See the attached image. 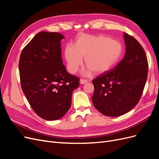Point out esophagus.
Wrapping results in <instances>:
<instances>
[{"label": "esophagus", "mask_w": 159, "mask_h": 159, "mask_svg": "<svg viewBox=\"0 0 159 159\" xmlns=\"http://www.w3.org/2000/svg\"><path fill=\"white\" fill-rule=\"evenodd\" d=\"M80 84H81V85L85 84H86V83H88V80L81 79V80H80Z\"/></svg>", "instance_id": "34e87169"}]
</instances>
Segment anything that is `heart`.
Listing matches in <instances>:
<instances>
[{"label": "heart", "mask_w": 159, "mask_h": 159, "mask_svg": "<svg viewBox=\"0 0 159 159\" xmlns=\"http://www.w3.org/2000/svg\"><path fill=\"white\" fill-rule=\"evenodd\" d=\"M123 46L116 40L105 35L81 34L76 38L74 46L68 44L64 56L69 71L74 74L83 63L87 68L84 75H89L93 71L102 74L108 71L121 57Z\"/></svg>", "instance_id": "heart-1"}]
</instances>
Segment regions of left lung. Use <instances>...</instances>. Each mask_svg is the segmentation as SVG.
I'll return each instance as SVG.
<instances>
[{
	"instance_id": "left-lung-1",
	"label": "left lung",
	"mask_w": 159,
	"mask_h": 159,
	"mask_svg": "<svg viewBox=\"0 0 159 159\" xmlns=\"http://www.w3.org/2000/svg\"><path fill=\"white\" fill-rule=\"evenodd\" d=\"M125 54L123 59L94 79L93 105L108 117L127 113L139 102L147 78L148 62L145 50L133 36L123 34Z\"/></svg>"
}]
</instances>
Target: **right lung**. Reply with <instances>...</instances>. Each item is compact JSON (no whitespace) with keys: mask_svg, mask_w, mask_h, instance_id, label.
Masks as SVG:
<instances>
[{"mask_svg":"<svg viewBox=\"0 0 159 159\" xmlns=\"http://www.w3.org/2000/svg\"><path fill=\"white\" fill-rule=\"evenodd\" d=\"M57 32L42 31L23 49L19 60L22 89L31 107L41 118L54 121L68 112L79 78L66 71Z\"/></svg>","mask_w":159,"mask_h":159,"instance_id":"add662e5","label":"right lung"}]
</instances>
